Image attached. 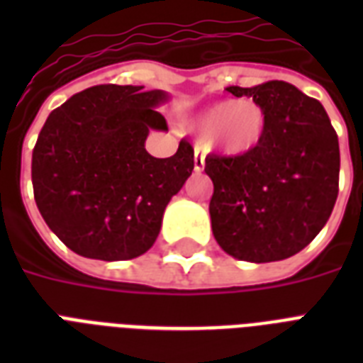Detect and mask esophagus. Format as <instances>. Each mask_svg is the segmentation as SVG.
Wrapping results in <instances>:
<instances>
[{
    "label": "esophagus",
    "mask_w": 363,
    "mask_h": 363,
    "mask_svg": "<svg viewBox=\"0 0 363 363\" xmlns=\"http://www.w3.org/2000/svg\"><path fill=\"white\" fill-rule=\"evenodd\" d=\"M205 167V156L203 152H199V150H196V154H194V169L198 171V173H201Z\"/></svg>",
    "instance_id": "34e87169"
}]
</instances>
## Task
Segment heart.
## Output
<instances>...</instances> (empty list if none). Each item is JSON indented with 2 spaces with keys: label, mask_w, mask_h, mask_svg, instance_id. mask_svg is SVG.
I'll use <instances>...</instances> for the list:
<instances>
[{
  "label": "heart",
  "mask_w": 363,
  "mask_h": 363,
  "mask_svg": "<svg viewBox=\"0 0 363 363\" xmlns=\"http://www.w3.org/2000/svg\"><path fill=\"white\" fill-rule=\"evenodd\" d=\"M265 111L248 99H224L196 118L194 128L228 154H245L259 145L265 133Z\"/></svg>",
  "instance_id": "1"
}]
</instances>
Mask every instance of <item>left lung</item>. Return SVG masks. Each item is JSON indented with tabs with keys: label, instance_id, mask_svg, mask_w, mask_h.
Returning <instances> with one entry per match:
<instances>
[{
	"label": "left lung",
	"instance_id": "8db88e82",
	"mask_svg": "<svg viewBox=\"0 0 363 363\" xmlns=\"http://www.w3.org/2000/svg\"><path fill=\"white\" fill-rule=\"evenodd\" d=\"M252 98L267 125L256 148L205 158L215 184L213 235L230 256L254 264L303 250L332 215L339 192V141L318 99L282 81L230 86Z\"/></svg>",
	"mask_w": 363,
	"mask_h": 363
}]
</instances>
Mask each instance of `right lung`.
Masks as SVG:
<instances>
[{"label":"right lung","instance_id":"obj_1","mask_svg":"<svg viewBox=\"0 0 363 363\" xmlns=\"http://www.w3.org/2000/svg\"><path fill=\"white\" fill-rule=\"evenodd\" d=\"M99 84L54 109L31 154L37 209L65 247L84 258L131 259L152 247L162 216L192 175L194 148L154 158L145 141L167 130L162 90Z\"/></svg>","mask_w":363,"mask_h":363}]
</instances>
